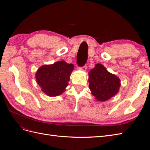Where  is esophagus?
<instances>
[{
  "instance_id": "34e87169",
  "label": "esophagus",
  "mask_w": 150,
  "mask_h": 150,
  "mask_svg": "<svg viewBox=\"0 0 150 150\" xmlns=\"http://www.w3.org/2000/svg\"><path fill=\"white\" fill-rule=\"evenodd\" d=\"M86 69H87V66H84L83 67H81L79 68V70L83 71H85L86 70Z\"/></svg>"
}]
</instances>
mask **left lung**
<instances>
[{
    "label": "left lung",
    "instance_id": "1",
    "mask_svg": "<svg viewBox=\"0 0 150 150\" xmlns=\"http://www.w3.org/2000/svg\"><path fill=\"white\" fill-rule=\"evenodd\" d=\"M88 75L89 88L96 101H108L119 92L120 78L109 72L101 64H95Z\"/></svg>",
    "mask_w": 150,
    "mask_h": 150
}]
</instances>
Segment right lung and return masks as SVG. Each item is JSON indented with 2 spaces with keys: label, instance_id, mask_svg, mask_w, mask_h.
Instances as JSON below:
<instances>
[{
  "label": "right lung",
  "instance_id": "right-lung-1",
  "mask_svg": "<svg viewBox=\"0 0 150 150\" xmlns=\"http://www.w3.org/2000/svg\"><path fill=\"white\" fill-rule=\"evenodd\" d=\"M73 70L74 65L64 61L43 65L35 72L36 82L47 96H59L66 90Z\"/></svg>",
  "mask_w": 150,
  "mask_h": 150
}]
</instances>
